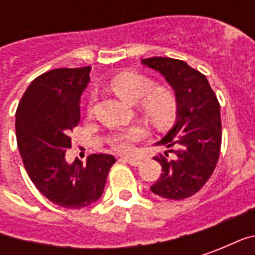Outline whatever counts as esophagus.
I'll use <instances>...</instances> for the list:
<instances>
[{"label": "esophagus", "instance_id": "obj_1", "mask_svg": "<svg viewBox=\"0 0 255 255\" xmlns=\"http://www.w3.org/2000/svg\"><path fill=\"white\" fill-rule=\"evenodd\" d=\"M123 160L128 162L129 165H133V166H139L142 164V161L139 160V158H135V157H122Z\"/></svg>", "mask_w": 255, "mask_h": 255}]
</instances>
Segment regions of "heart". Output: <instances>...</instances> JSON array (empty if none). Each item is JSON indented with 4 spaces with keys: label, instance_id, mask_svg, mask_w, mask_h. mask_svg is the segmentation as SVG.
Returning a JSON list of instances; mask_svg holds the SVG:
<instances>
[{
    "label": "heart",
    "instance_id": "heart-1",
    "mask_svg": "<svg viewBox=\"0 0 255 255\" xmlns=\"http://www.w3.org/2000/svg\"><path fill=\"white\" fill-rule=\"evenodd\" d=\"M151 79L136 72H123L112 79L111 87L122 100L129 104L139 102L144 115L157 126L169 123L176 113V98L169 89L153 87ZM144 136L139 126L123 129L111 139L112 147L119 151H129L133 142Z\"/></svg>",
    "mask_w": 255,
    "mask_h": 255
}]
</instances>
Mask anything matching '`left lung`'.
Masks as SVG:
<instances>
[{"label":"left lung","mask_w":255,"mask_h":255,"mask_svg":"<svg viewBox=\"0 0 255 255\" xmlns=\"http://www.w3.org/2000/svg\"><path fill=\"white\" fill-rule=\"evenodd\" d=\"M144 67L161 73L175 91L176 122L157 146H165V155L155 157L162 166L160 179L150 187L166 199L194 195L212 176L221 147V117L217 97L205 75L182 60L151 57L142 60Z\"/></svg>","instance_id":"8db88e82"}]
</instances>
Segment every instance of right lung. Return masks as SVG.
I'll list each match as a JSON object with an SVG mask.
<instances>
[{
    "label": "right lung",
    "instance_id": "1",
    "mask_svg": "<svg viewBox=\"0 0 255 255\" xmlns=\"http://www.w3.org/2000/svg\"><path fill=\"white\" fill-rule=\"evenodd\" d=\"M91 67L58 68L34 79L16 111V139L31 182L61 208L82 209L98 201L116 158L91 154L86 164L65 160L68 136L80 122V97Z\"/></svg>",
    "mask_w": 255,
    "mask_h": 255
}]
</instances>
